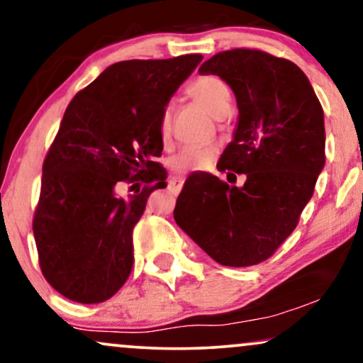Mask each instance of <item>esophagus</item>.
Here are the masks:
<instances>
[{"mask_svg":"<svg viewBox=\"0 0 363 363\" xmlns=\"http://www.w3.org/2000/svg\"><path fill=\"white\" fill-rule=\"evenodd\" d=\"M182 184H184V179H182V177H172V179H169V191L176 194V192L181 191Z\"/></svg>","mask_w":363,"mask_h":363,"instance_id":"obj_1","label":"esophagus"}]
</instances>
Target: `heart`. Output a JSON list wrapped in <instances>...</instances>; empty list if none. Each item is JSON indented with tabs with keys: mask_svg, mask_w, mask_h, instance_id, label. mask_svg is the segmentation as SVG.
I'll use <instances>...</instances> for the list:
<instances>
[{
	"mask_svg": "<svg viewBox=\"0 0 363 363\" xmlns=\"http://www.w3.org/2000/svg\"><path fill=\"white\" fill-rule=\"evenodd\" d=\"M186 93L189 98L201 104L207 113L216 118H222L230 111V91L224 81L216 76H197L187 84ZM159 138L162 143H167L171 138V111L164 109L159 116ZM217 157L214 146H191L179 151L171 157L169 167L176 174H187L194 169L209 167Z\"/></svg>",
	"mask_w": 363,
	"mask_h": 363,
	"instance_id": "1",
	"label": "heart"
}]
</instances>
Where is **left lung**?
Segmentation results:
<instances>
[{
	"instance_id": "obj_1",
	"label": "left lung",
	"mask_w": 363,
	"mask_h": 363,
	"mask_svg": "<svg viewBox=\"0 0 363 363\" xmlns=\"http://www.w3.org/2000/svg\"><path fill=\"white\" fill-rule=\"evenodd\" d=\"M199 72L234 91L239 123L217 169L247 179L235 187L192 174L174 219L220 265H257L292 234L315 189L325 164L323 109L301 67L265 51L217 52Z\"/></svg>"
}]
</instances>
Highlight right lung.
<instances>
[{
	"instance_id": "1",
	"label": "right lung",
	"mask_w": 363,
	"mask_h": 363,
	"mask_svg": "<svg viewBox=\"0 0 363 363\" xmlns=\"http://www.w3.org/2000/svg\"><path fill=\"white\" fill-rule=\"evenodd\" d=\"M201 61L114 62L67 104L43 162L33 232L43 275L69 301H108L131 274L134 225L149 194L167 186L159 116ZM138 180L141 195L115 197L116 184Z\"/></svg>"
}]
</instances>
